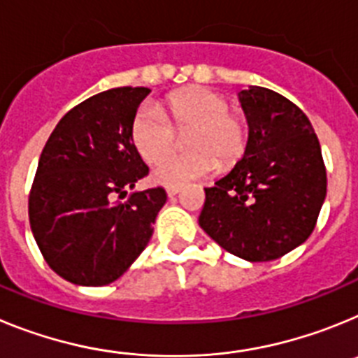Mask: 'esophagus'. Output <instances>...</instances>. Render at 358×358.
I'll use <instances>...</instances> for the list:
<instances>
[{"mask_svg":"<svg viewBox=\"0 0 358 358\" xmlns=\"http://www.w3.org/2000/svg\"><path fill=\"white\" fill-rule=\"evenodd\" d=\"M177 194H179V188H169V189H166V195H169V197H176Z\"/></svg>","mask_w":358,"mask_h":358,"instance_id":"34e87169","label":"esophagus"}]
</instances>
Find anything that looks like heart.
Wrapping results in <instances>:
<instances>
[{
    "instance_id": "b5f03b06",
    "label": "heart",
    "mask_w": 358,
    "mask_h": 358,
    "mask_svg": "<svg viewBox=\"0 0 358 358\" xmlns=\"http://www.w3.org/2000/svg\"><path fill=\"white\" fill-rule=\"evenodd\" d=\"M187 134L181 157L164 158L154 169V181L170 188L201 179L220 166H231L248 147V122L231 110L224 94L208 87H189L166 100V115L156 106L145 103L136 110L131 138L136 150L148 163H156L173 150L176 132Z\"/></svg>"
}]
</instances>
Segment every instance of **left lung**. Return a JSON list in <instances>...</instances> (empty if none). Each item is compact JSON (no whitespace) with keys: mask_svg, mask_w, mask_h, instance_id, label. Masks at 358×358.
<instances>
[{"mask_svg":"<svg viewBox=\"0 0 358 358\" xmlns=\"http://www.w3.org/2000/svg\"><path fill=\"white\" fill-rule=\"evenodd\" d=\"M249 123L243 157L215 186L199 226L248 262H271L301 245L327 197V169L312 123L296 103L260 85L238 93Z\"/></svg>","mask_w":358,"mask_h":358,"instance_id":"1","label":"left lung"}]
</instances>
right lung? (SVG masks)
Wrapping results in <instances>:
<instances>
[{"mask_svg": "<svg viewBox=\"0 0 358 358\" xmlns=\"http://www.w3.org/2000/svg\"><path fill=\"white\" fill-rule=\"evenodd\" d=\"M148 87H115L68 110L44 145L28 197L44 260L69 283L109 285L147 248L166 202L161 186L132 192L148 173L131 123Z\"/></svg>", "mask_w": 358, "mask_h": 358, "instance_id": "right-lung-1", "label": "right lung"}]
</instances>
